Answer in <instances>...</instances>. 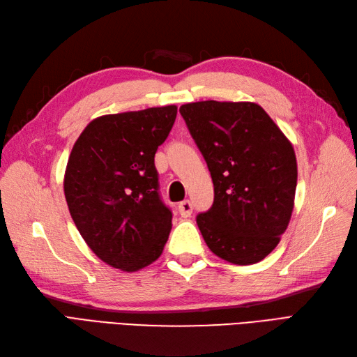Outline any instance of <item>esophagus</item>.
<instances>
[{
    "label": "esophagus",
    "instance_id": "obj_1",
    "mask_svg": "<svg viewBox=\"0 0 357 357\" xmlns=\"http://www.w3.org/2000/svg\"><path fill=\"white\" fill-rule=\"evenodd\" d=\"M192 204H190V201H181L180 204H178V213H180V215L181 218H190V214H192Z\"/></svg>",
    "mask_w": 357,
    "mask_h": 357
}]
</instances>
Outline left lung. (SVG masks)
I'll use <instances>...</instances> for the list:
<instances>
[{
    "label": "left lung",
    "instance_id": "8db88e82",
    "mask_svg": "<svg viewBox=\"0 0 357 357\" xmlns=\"http://www.w3.org/2000/svg\"><path fill=\"white\" fill-rule=\"evenodd\" d=\"M180 113L214 185L213 207L197 218L204 241L223 261L261 262L294 211V146L256 102L198 101L181 105Z\"/></svg>",
    "mask_w": 357,
    "mask_h": 357
}]
</instances>
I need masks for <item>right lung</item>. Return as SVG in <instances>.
Segmentation results:
<instances>
[{"label":"right lung","mask_w":357,"mask_h":357,"mask_svg":"<svg viewBox=\"0 0 357 357\" xmlns=\"http://www.w3.org/2000/svg\"><path fill=\"white\" fill-rule=\"evenodd\" d=\"M177 116L176 105L93 119L74 143L63 176L71 218L102 262L126 273L153 264L172 214L158 192L155 153Z\"/></svg>","instance_id":"add662e5"}]
</instances>
